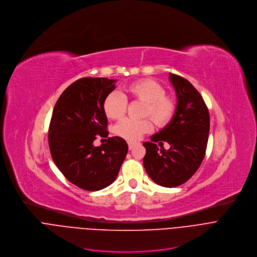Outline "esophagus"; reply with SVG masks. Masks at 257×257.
<instances>
[{
	"instance_id": "1",
	"label": "esophagus",
	"mask_w": 257,
	"mask_h": 257,
	"mask_svg": "<svg viewBox=\"0 0 257 257\" xmlns=\"http://www.w3.org/2000/svg\"><path fill=\"white\" fill-rule=\"evenodd\" d=\"M137 143H134V142H128V149L130 150H133L135 147H136Z\"/></svg>"
}]
</instances>
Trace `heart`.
<instances>
[{"instance_id":"heart-1","label":"heart","mask_w":257,"mask_h":257,"mask_svg":"<svg viewBox=\"0 0 257 257\" xmlns=\"http://www.w3.org/2000/svg\"><path fill=\"white\" fill-rule=\"evenodd\" d=\"M132 100L144 102L142 115L149 116L159 127H165L173 119L177 103L174 97L167 95L165 88L152 79H142L128 85L125 89ZM127 101L118 92L109 93L103 101V110L108 118L119 119L126 111ZM150 118L134 120L125 118L120 120L114 128L115 134L130 142L140 140L143 135L153 131V122Z\"/></svg>"}]
</instances>
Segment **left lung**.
<instances>
[{"label":"left lung","instance_id":"left-lung-1","mask_svg":"<svg viewBox=\"0 0 257 257\" xmlns=\"http://www.w3.org/2000/svg\"><path fill=\"white\" fill-rule=\"evenodd\" d=\"M177 95V109L171 122L144 143V167L154 182L165 187L183 184L199 168L210 132L209 109L199 92L186 79L169 74ZM167 141L171 149L160 150L156 142Z\"/></svg>","mask_w":257,"mask_h":257}]
</instances>
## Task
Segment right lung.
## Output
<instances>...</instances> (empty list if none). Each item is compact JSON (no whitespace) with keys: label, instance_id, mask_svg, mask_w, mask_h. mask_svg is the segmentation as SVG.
Wrapping results in <instances>:
<instances>
[{"label":"right lung","instance_id":"add662e5","mask_svg":"<svg viewBox=\"0 0 257 257\" xmlns=\"http://www.w3.org/2000/svg\"><path fill=\"white\" fill-rule=\"evenodd\" d=\"M107 78H82L71 84L55 105L48 127V146L54 162L78 187L96 191L110 185L127 154L126 142L108 138L105 97L115 88ZM97 137L108 142L95 147Z\"/></svg>","mask_w":257,"mask_h":257}]
</instances>
